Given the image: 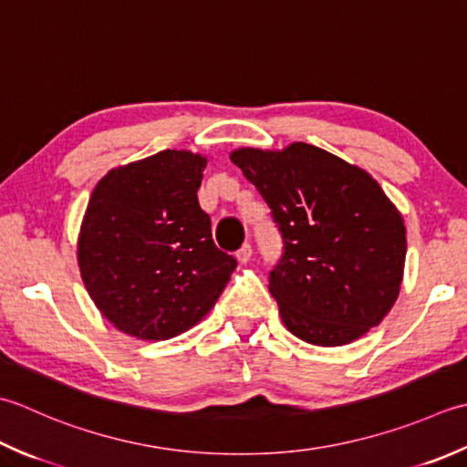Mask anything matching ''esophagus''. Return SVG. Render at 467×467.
<instances>
[{
	"label": "esophagus",
	"mask_w": 467,
	"mask_h": 467,
	"mask_svg": "<svg viewBox=\"0 0 467 467\" xmlns=\"http://www.w3.org/2000/svg\"><path fill=\"white\" fill-rule=\"evenodd\" d=\"M251 257H253V246L246 243V244H243L239 251H236V261H239L241 265H246L251 261Z\"/></svg>",
	"instance_id": "1"
}]
</instances>
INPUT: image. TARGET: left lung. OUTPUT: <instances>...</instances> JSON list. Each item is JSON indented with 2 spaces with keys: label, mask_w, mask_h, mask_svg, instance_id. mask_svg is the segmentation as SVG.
<instances>
[{
  "label": "left lung",
  "mask_w": 467,
  "mask_h": 467,
  "mask_svg": "<svg viewBox=\"0 0 467 467\" xmlns=\"http://www.w3.org/2000/svg\"><path fill=\"white\" fill-rule=\"evenodd\" d=\"M231 161L259 190L283 236L269 275L287 330L314 346L358 340L403 283L407 228L367 170L304 141L239 148Z\"/></svg>",
  "instance_id": "1"
}]
</instances>
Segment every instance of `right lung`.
I'll return each instance as SVG.
<instances>
[{"instance_id": "right-lung-1", "label": "right lung", "mask_w": 467, "mask_h": 467, "mask_svg": "<svg viewBox=\"0 0 467 467\" xmlns=\"http://www.w3.org/2000/svg\"><path fill=\"white\" fill-rule=\"evenodd\" d=\"M208 160L163 150L109 170L82 216L77 261L99 312L140 340L196 326L226 287L236 259L216 249L196 192Z\"/></svg>"}]
</instances>
